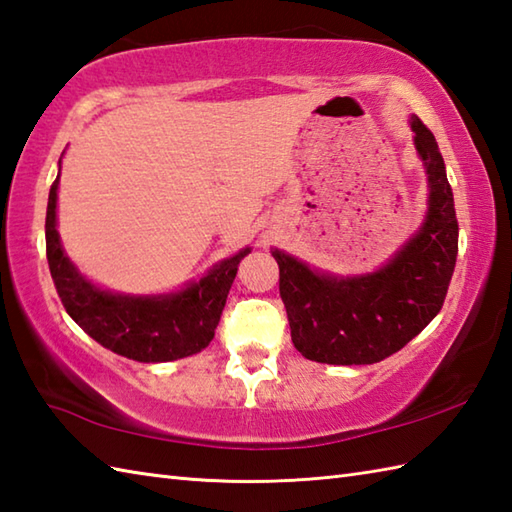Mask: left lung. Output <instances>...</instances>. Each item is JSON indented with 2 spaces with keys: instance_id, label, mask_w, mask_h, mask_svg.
I'll return each instance as SVG.
<instances>
[{
  "instance_id": "8db88e82",
  "label": "left lung",
  "mask_w": 512,
  "mask_h": 512,
  "mask_svg": "<svg viewBox=\"0 0 512 512\" xmlns=\"http://www.w3.org/2000/svg\"><path fill=\"white\" fill-rule=\"evenodd\" d=\"M427 173V215L374 273L339 277L273 248L279 295L297 350L317 363L372 365L402 350L440 312L458 257L453 191L436 138L411 116Z\"/></svg>"
}]
</instances>
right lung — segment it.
<instances>
[{
    "label": "right lung",
    "mask_w": 512,
    "mask_h": 512,
    "mask_svg": "<svg viewBox=\"0 0 512 512\" xmlns=\"http://www.w3.org/2000/svg\"><path fill=\"white\" fill-rule=\"evenodd\" d=\"M57 191L59 176L48 195L46 255L63 308L79 328L107 350L138 363H167L202 352L213 341L237 266L250 248L215 264L178 292L121 295L103 290L65 255L57 231Z\"/></svg>",
    "instance_id": "1"
}]
</instances>
